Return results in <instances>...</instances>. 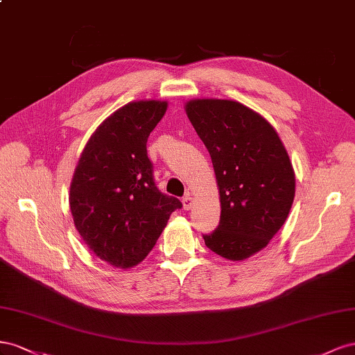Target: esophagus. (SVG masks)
Listing matches in <instances>:
<instances>
[{
    "label": "esophagus",
    "instance_id": "obj_1",
    "mask_svg": "<svg viewBox=\"0 0 355 355\" xmlns=\"http://www.w3.org/2000/svg\"><path fill=\"white\" fill-rule=\"evenodd\" d=\"M191 207H193V199H191L190 195H186V196L183 198V208H184L186 211H189Z\"/></svg>",
    "mask_w": 355,
    "mask_h": 355
}]
</instances>
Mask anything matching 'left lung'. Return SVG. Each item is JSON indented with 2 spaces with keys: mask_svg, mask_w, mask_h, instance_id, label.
Returning a JSON list of instances; mask_svg holds the SVG:
<instances>
[{
  "mask_svg": "<svg viewBox=\"0 0 355 355\" xmlns=\"http://www.w3.org/2000/svg\"><path fill=\"white\" fill-rule=\"evenodd\" d=\"M186 113L214 166L221 214L205 245L229 260L265 248L284 225L296 178L277 130L256 111L229 99H193Z\"/></svg>",
  "mask_w": 355,
  "mask_h": 355,
  "instance_id": "8db88e82",
  "label": "left lung"
}]
</instances>
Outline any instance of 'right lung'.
Here are the masks:
<instances>
[{
  "label": "right lung",
  "instance_id": "1",
  "mask_svg": "<svg viewBox=\"0 0 355 355\" xmlns=\"http://www.w3.org/2000/svg\"><path fill=\"white\" fill-rule=\"evenodd\" d=\"M165 101H137L107 117L89 138L69 187L76 229L89 250L114 268L143 261L169 216L183 207L156 187L147 139Z\"/></svg>",
  "mask_w": 355,
  "mask_h": 355
}]
</instances>
